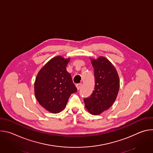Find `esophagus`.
<instances>
[{"label":"esophagus","instance_id":"34e87169","mask_svg":"<svg viewBox=\"0 0 153 153\" xmlns=\"http://www.w3.org/2000/svg\"><path fill=\"white\" fill-rule=\"evenodd\" d=\"M82 84L81 83L76 84V87H77V89L78 90H80V88H81V86H82Z\"/></svg>","mask_w":153,"mask_h":153}]
</instances>
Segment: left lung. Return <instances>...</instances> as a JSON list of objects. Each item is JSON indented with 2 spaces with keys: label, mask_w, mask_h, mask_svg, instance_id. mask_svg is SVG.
Listing matches in <instances>:
<instances>
[{
  "label": "left lung",
  "mask_w": 153,
  "mask_h": 153,
  "mask_svg": "<svg viewBox=\"0 0 153 153\" xmlns=\"http://www.w3.org/2000/svg\"><path fill=\"white\" fill-rule=\"evenodd\" d=\"M94 70L95 88L91 95L84 99L85 108L93 115L110 108L118 94L120 80L113 65L105 57L91 59Z\"/></svg>",
  "instance_id": "1"
}]
</instances>
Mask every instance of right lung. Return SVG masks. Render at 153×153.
Here are the masks:
<instances>
[{"mask_svg":"<svg viewBox=\"0 0 153 153\" xmlns=\"http://www.w3.org/2000/svg\"><path fill=\"white\" fill-rule=\"evenodd\" d=\"M70 60L60 56L53 57L41 68L36 78V99L52 113L62 111L66 107L70 95L77 92L71 74L66 68Z\"/></svg>","mask_w":153,"mask_h":153,"instance_id":"1","label":"right lung"}]
</instances>
